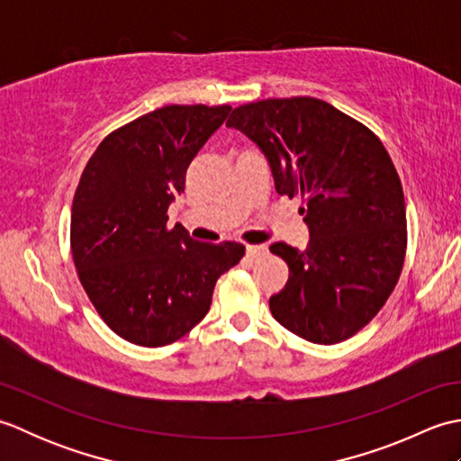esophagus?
<instances>
[{
	"mask_svg": "<svg viewBox=\"0 0 461 461\" xmlns=\"http://www.w3.org/2000/svg\"><path fill=\"white\" fill-rule=\"evenodd\" d=\"M266 251H267L266 246H248V248H246V253H248L249 259H258V258H261Z\"/></svg>",
	"mask_w": 461,
	"mask_h": 461,
	"instance_id": "esophagus-1",
	"label": "esophagus"
}]
</instances>
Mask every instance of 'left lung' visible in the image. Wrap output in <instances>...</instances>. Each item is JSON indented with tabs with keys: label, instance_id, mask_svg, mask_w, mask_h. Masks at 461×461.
I'll list each match as a JSON object with an SVG mask.
<instances>
[{
	"label": "left lung",
	"instance_id": "left-lung-1",
	"mask_svg": "<svg viewBox=\"0 0 461 461\" xmlns=\"http://www.w3.org/2000/svg\"><path fill=\"white\" fill-rule=\"evenodd\" d=\"M238 129L266 156L279 195H301L307 249L269 248L289 279L269 309L297 337L335 345L370 322L396 287L406 253L402 184L365 124L312 99H267L233 109Z\"/></svg>",
	"mask_w": 461,
	"mask_h": 461
}]
</instances>
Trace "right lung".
Returning a JSON list of instances; mask_svg holds the SVG:
<instances>
[{"label":"right lung","instance_id":"add662e5","mask_svg":"<svg viewBox=\"0 0 461 461\" xmlns=\"http://www.w3.org/2000/svg\"><path fill=\"white\" fill-rule=\"evenodd\" d=\"M230 111L170 104L144 114L106 136L77 185V273L103 321L134 345L164 347L192 330L215 281L246 253L236 241H195L180 223L168 230L185 170Z\"/></svg>","mask_w":461,"mask_h":461}]
</instances>
